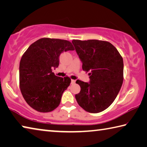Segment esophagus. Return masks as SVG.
Instances as JSON below:
<instances>
[{"instance_id": "obj_1", "label": "esophagus", "mask_w": 147, "mask_h": 147, "mask_svg": "<svg viewBox=\"0 0 147 147\" xmlns=\"http://www.w3.org/2000/svg\"><path fill=\"white\" fill-rule=\"evenodd\" d=\"M75 82H76V81L74 80H71V84H75Z\"/></svg>"}]
</instances>
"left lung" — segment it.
<instances>
[{
    "label": "left lung",
    "mask_w": 147,
    "mask_h": 147,
    "mask_svg": "<svg viewBox=\"0 0 147 147\" xmlns=\"http://www.w3.org/2000/svg\"><path fill=\"white\" fill-rule=\"evenodd\" d=\"M72 43L82 61V69L88 74L90 82L76 80L80 91L75 94L79 106L89 113L105 110L115 100L123 82V59L108 41L97 39Z\"/></svg>",
    "instance_id": "obj_1"
}]
</instances>
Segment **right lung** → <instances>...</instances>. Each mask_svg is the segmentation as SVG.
Wrapping results in <instances>:
<instances>
[{"label": "right lung", "instance_id": "right-lung-1", "mask_svg": "<svg viewBox=\"0 0 147 147\" xmlns=\"http://www.w3.org/2000/svg\"><path fill=\"white\" fill-rule=\"evenodd\" d=\"M70 41L43 38L30 46L19 65V87L23 98L35 110L51 112L59 105L62 94L71 80L56 76L53 68L59 65V57L74 51Z\"/></svg>", "mask_w": 147, "mask_h": 147}]
</instances>
